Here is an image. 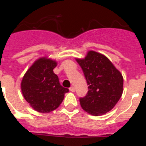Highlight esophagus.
<instances>
[{"mask_svg":"<svg viewBox=\"0 0 146 146\" xmlns=\"http://www.w3.org/2000/svg\"><path fill=\"white\" fill-rule=\"evenodd\" d=\"M69 91H72V92H74V91H75V88L72 86L71 88H69Z\"/></svg>","mask_w":146,"mask_h":146,"instance_id":"1","label":"esophagus"}]
</instances>
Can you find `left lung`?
<instances>
[{
	"instance_id": "1",
	"label": "left lung",
	"mask_w": 146,
	"mask_h": 146,
	"mask_svg": "<svg viewBox=\"0 0 146 146\" xmlns=\"http://www.w3.org/2000/svg\"><path fill=\"white\" fill-rule=\"evenodd\" d=\"M82 68L88 91L80 98L82 108L89 114L98 116L110 111L123 94V78L105 55L88 51L85 58H76Z\"/></svg>"
}]
</instances>
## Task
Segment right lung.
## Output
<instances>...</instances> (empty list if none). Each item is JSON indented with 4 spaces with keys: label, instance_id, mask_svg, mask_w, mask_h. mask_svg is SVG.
Returning <instances> with one entry per match:
<instances>
[{
    "label": "right lung",
    "instance_id": "obj_1",
    "mask_svg": "<svg viewBox=\"0 0 146 146\" xmlns=\"http://www.w3.org/2000/svg\"><path fill=\"white\" fill-rule=\"evenodd\" d=\"M57 62L42 57L37 59L27 71L21 82L25 99L36 111L47 113L57 109L69 89L60 86L53 72Z\"/></svg>",
    "mask_w": 146,
    "mask_h": 146
}]
</instances>
